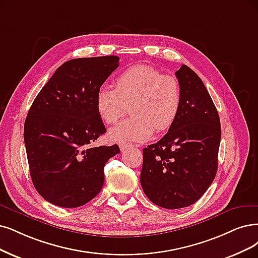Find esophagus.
Masks as SVG:
<instances>
[{"instance_id": "1", "label": "esophagus", "mask_w": 258, "mask_h": 258, "mask_svg": "<svg viewBox=\"0 0 258 258\" xmlns=\"http://www.w3.org/2000/svg\"><path fill=\"white\" fill-rule=\"evenodd\" d=\"M120 150L122 151V152H124V151H126L127 149H130V148H132V147H134L133 145H131V144H120Z\"/></svg>"}]
</instances>
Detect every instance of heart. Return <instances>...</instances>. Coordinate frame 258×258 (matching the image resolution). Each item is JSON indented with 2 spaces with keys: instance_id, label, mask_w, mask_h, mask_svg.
<instances>
[{
  "instance_id": "1",
  "label": "heart",
  "mask_w": 258,
  "mask_h": 258,
  "mask_svg": "<svg viewBox=\"0 0 258 258\" xmlns=\"http://www.w3.org/2000/svg\"><path fill=\"white\" fill-rule=\"evenodd\" d=\"M182 104V91L173 75L163 74L155 67L137 64L118 75L116 86L101 85L95 94V107L107 124L120 119L130 106L132 117L108 132L116 142L146 141L153 130L165 132L172 126Z\"/></svg>"
}]
</instances>
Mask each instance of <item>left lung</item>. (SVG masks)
<instances>
[{"label":"left lung","instance_id":"obj_1","mask_svg":"<svg viewBox=\"0 0 258 258\" xmlns=\"http://www.w3.org/2000/svg\"><path fill=\"white\" fill-rule=\"evenodd\" d=\"M182 91L177 117L158 142L144 149L140 183L151 202L167 209L192 205L218 169L220 118L202 80L183 64L175 72Z\"/></svg>","mask_w":258,"mask_h":258}]
</instances>
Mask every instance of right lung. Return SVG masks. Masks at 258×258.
<instances>
[{
  "label": "right lung",
  "instance_id": "obj_1",
  "mask_svg": "<svg viewBox=\"0 0 258 258\" xmlns=\"http://www.w3.org/2000/svg\"><path fill=\"white\" fill-rule=\"evenodd\" d=\"M118 67L113 55L66 61L34 100L24 142L33 184L45 201L74 208L101 191L104 166L120 149L92 146L106 133L95 94Z\"/></svg>",
  "mask_w": 258,
  "mask_h": 258
}]
</instances>
